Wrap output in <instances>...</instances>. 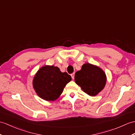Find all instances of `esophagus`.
I'll use <instances>...</instances> for the list:
<instances>
[{
  "instance_id": "obj_1",
  "label": "esophagus",
  "mask_w": 135,
  "mask_h": 135,
  "mask_svg": "<svg viewBox=\"0 0 135 135\" xmlns=\"http://www.w3.org/2000/svg\"><path fill=\"white\" fill-rule=\"evenodd\" d=\"M71 76L72 77V79H74V76H75V73H73L71 74Z\"/></svg>"
}]
</instances>
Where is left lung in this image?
Segmentation results:
<instances>
[{
	"label": "left lung",
	"instance_id": "8db88e82",
	"mask_svg": "<svg viewBox=\"0 0 135 135\" xmlns=\"http://www.w3.org/2000/svg\"><path fill=\"white\" fill-rule=\"evenodd\" d=\"M75 81L84 92L90 96H95L104 88L106 77L101 68L86 63L80 71L75 73Z\"/></svg>",
	"mask_w": 135,
	"mask_h": 135
}]
</instances>
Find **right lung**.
I'll list each match as a JSON object with an SVG mask.
<instances>
[{
  "label": "right lung",
  "instance_id": "add662e5",
  "mask_svg": "<svg viewBox=\"0 0 135 135\" xmlns=\"http://www.w3.org/2000/svg\"><path fill=\"white\" fill-rule=\"evenodd\" d=\"M72 78L67 73H61L57 67L45 65L36 74L33 85L37 94L46 101L59 98L66 84Z\"/></svg>",
  "mask_w": 135,
  "mask_h": 135
}]
</instances>
